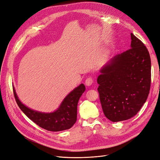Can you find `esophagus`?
I'll use <instances>...</instances> for the list:
<instances>
[{"label": "esophagus", "mask_w": 160, "mask_h": 160, "mask_svg": "<svg viewBox=\"0 0 160 160\" xmlns=\"http://www.w3.org/2000/svg\"><path fill=\"white\" fill-rule=\"evenodd\" d=\"M92 82H93V80L91 78H88L86 80H85V85L87 86H91L92 84Z\"/></svg>", "instance_id": "1"}]
</instances>
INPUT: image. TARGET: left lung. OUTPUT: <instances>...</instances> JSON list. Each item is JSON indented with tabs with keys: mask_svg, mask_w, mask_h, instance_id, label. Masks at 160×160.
Returning <instances> with one entry per match:
<instances>
[{
	"mask_svg": "<svg viewBox=\"0 0 160 160\" xmlns=\"http://www.w3.org/2000/svg\"><path fill=\"white\" fill-rule=\"evenodd\" d=\"M131 39V48L108 61L97 78L102 110L113 122L135 116L148 98L150 88L149 52L132 33Z\"/></svg>",
	"mask_w": 160,
	"mask_h": 160,
	"instance_id": "obj_1",
	"label": "left lung"
}]
</instances>
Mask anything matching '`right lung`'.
<instances>
[{"mask_svg": "<svg viewBox=\"0 0 160 160\" xmlns=\"http://www.w3.org/2000/svg\"><path fill=\"white\" fill-rule=\"evenodd\" d=\"M85 89L84 84H80L66 96L55 111L47 113L32 110L23 104L13 86L15 99L21 110L42 129L54 132L69 129L75 123L78 102Z\"/></svg>", "mask_w": 160, "mask_h": 160, "instance_id": "add662e5", "label": "right lung"}]
</instances>
